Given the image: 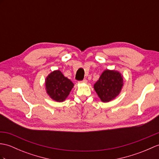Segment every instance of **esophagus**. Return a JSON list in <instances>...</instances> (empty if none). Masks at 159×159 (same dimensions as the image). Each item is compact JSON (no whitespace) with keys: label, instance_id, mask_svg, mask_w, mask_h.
Returning a JSON list of instances; mask_svg holds the SVG:
<instances>
[{"label":"esophagus","instance_id":"34e87169","mask_svg":"<svg viewBox=\"0 0 159 159\" xmlns=\"http://www.w3.org/2000/svg\"><path fill=\"white\" fill-rule=\"evenodd\" d=\"M80 83H87V80H86V79H84L83 80H82V81H80Z\"/></svg>","mask_w":159,"mask_h":159}]
</instances>
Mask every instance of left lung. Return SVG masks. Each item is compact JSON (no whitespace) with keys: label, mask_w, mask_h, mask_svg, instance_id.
<instances>
[{"label":"left lung","mask_w":159,"mask_h":159,"mask_svg":"<svg viewBox=\"0 0 159 159\" xmlns=\"http://www.w3.org/2000/svg\"><path fill=\"white\" fill-rule=\"evenodd\" d=\"M123 76L119 71L105 70L93 88L102 102H109L119 95L123 86Z\"/></svg>","instance_id":"1"}]
</instances>
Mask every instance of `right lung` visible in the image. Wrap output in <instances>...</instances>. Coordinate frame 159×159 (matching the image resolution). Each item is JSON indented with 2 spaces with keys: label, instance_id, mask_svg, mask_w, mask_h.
Masks as SVG:
<instances>
[{
  "label": "right lung",
  "instance_id": "add662e5",
  "mask_svg": "<svg viewBox=\"0 0 159 159\" xmlns=\"http://www.w3.org/2000/svg\"><path fill=\"white\" fill-rule=\"evenodd\" d=\"M45 84L47 95L51 99L57 102L65 101L75 85L59 70L49 74L45 79Z\"/></svg>",
  "mask_w": 159,
  "mask_h": 159
}]
</instances>
